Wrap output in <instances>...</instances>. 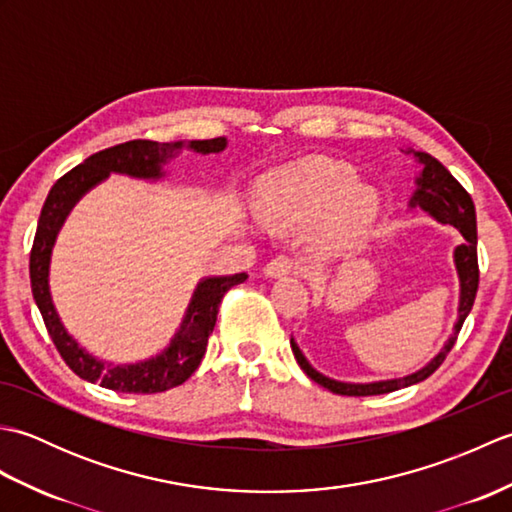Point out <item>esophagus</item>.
<instances>
[{
  "label": "esophagus",
  "mask_w": 512,
  "mask_h": 512,
  "mask_svg": "<svg viewBox=\"0 0 512 512\" xmlns=\"http://www.w3.org/2000/svg\"><path fill=\"white\" fill-rule=\"evenodd\" d=\"M297 262L292 257H288V255H277V257H273L270 259V262L266 264V268H264V273H266V277H273V279H277V277H288V275H295L297 273Z\"/></svg>",
  "instance_id": "1"
}]
</instances>
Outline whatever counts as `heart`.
<instances>
[{"label":"heart","instance_id":"heart-1","mask_svg":"<svg viewBox=\"0 0 512 512\" xmlns=\"http://www.w3.org/2000/svg\"><path fill=\"white\" fill-rule=\"evenodd\" d=\"M259 213L270 226L303 228L321 220V242L350 246L378 211L374 189L358 184L350 165L310 156L268 171L257 182Z\"/></svg>","mask_w":512,"mask_h":512}]
</instances>
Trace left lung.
<instances>
[{"label": "left lung", "mask_w": 512, "mask_h": 512, "mask_svg": "<svg viewBox=\"0 0 512 512\" xmlns=\"http://www.w3.org/2000/svg\"><path fill=\"white\" fill-rule=\"evenodd\" d=\"M418 160L422 162V176L418 178V189L413 193L411 206H420L427 213H431L436 220L442 224H451L458 228L464 237V244L455 248V266H458V275H460V286H462V295H460V310H458V323H455V330L451 334V339L447 345L442 347L440 354L433 358V361L422 367L420 372L405 376V378H394V380H383V383H369V385H352V383H339V380H332L328 376L319 374L314 369L306 356L301 354L297 343L290 339L292 352H295L297 363L301 365L303 372H306L314 383H319L321 387L330 389L332 394L339 396H378V394H389V391H396L402 387L422 383L424 378H429L436 369L444 363V358L453 350L455 341H458V334L462 330L464 319L469 317V312L475 303L477 295V286H480V266H477V222H475V204L471 200L469 191H466L462 184L455 180L449 169L442 165L440 160H436L429 154H422V151H416Z\"/></svg>", "instance_id": "1"}]
</instances>
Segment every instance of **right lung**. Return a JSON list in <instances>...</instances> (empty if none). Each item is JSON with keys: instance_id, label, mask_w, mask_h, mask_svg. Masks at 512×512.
Instances as JSON below:
<instances>
[{"instance_id": "right-lung-1", "label": "right lung", "mask_w": 512, "mask_h": 512, "mask_svg": "<svg viewBox=\"0 0 512 512\" xmlns=\"http://www.w3.org/2000/svg\"><path fill=\"white\" fill-rule=\"evenodd\" d=\"M184 147L198 151V154H217V151L226 147V138L189 140ZM178 149H182V143L129 140V143L114 145L110 149L99 151V154H92L88 160H83L81 165H76L54 182L39 215L35 242H32L30 250L32 297L37 301L46 330L65 365L83 380L101 383L112 391H125V394H158V391H167L171 387L182 385L202 361L224 295L233 286L244 284L248 277L246 273H239L231 277L204 279L198 290H195L187 317H184L182 328L169 345V350L138 365L105 367L94 356L83 352L61 325L48 290V262L54 237H57L65 215H68L74 202L85 191L92 189L96 182L107 178L110 171L127 173V176L134 178H160V165H165L169 158L176 156Z\"/></svg>"}]
</instances>
